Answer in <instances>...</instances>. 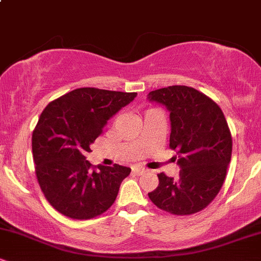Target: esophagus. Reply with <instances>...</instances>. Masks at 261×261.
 <instances>
[{"label":"esophagus","mask_w":261,"mask_h":261,"mask_svg":"<svg viewBox=\"0 0 261 261\" xmlns=\"http://www.w3.org/2000/svg\"><path fill=\"white\" fill-rule=\"evenodd\" d=\"M146 172H147V170H146L145 168H135L134 169V173L136 175H142V174H145Z\"/></svg>","instance_id":"esophagus-1"}]
</instances>
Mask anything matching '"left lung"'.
Listing matches in <instances>:
<instances>
[{
  "mask_svg": "<svg viewBox=\"0 0 261 261\" xmlns=\"http://www.w3.org/2000/svg\"><path fill=\"white\" fill-rule=\"evenodd\" d=\"M147 100L169 112V147L175 149L178 178L158 174L149 199L173 215L201 211L216 197L232 155V137L222 110L205 94L187 86L152 91Z\"/></svg>",
  "mask_w": 261,
  "mask_h": 261,
  "instance_id": "1",
  "label": "left lung"
}]
</instances>
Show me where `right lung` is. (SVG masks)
Masks as SVG:
<instances>
[{"label":"right lung","mask_w":261,"mask_h":261,"mask_svg":"<svg viewBox=\"0 0 261 261\" xmlns=\"http://www.w3.org/2000/svg\"><path fill=\"white\" fill-rule=\"evenodd\" d=\"M137 93L79 88L47 104L32 137L35 173L41 191L60 214L87 220L115 201L128 167L98 166L86 161L91 145L108 121Z\"/></svg>","instance_id":"right-lung-1"}]
</instances>
